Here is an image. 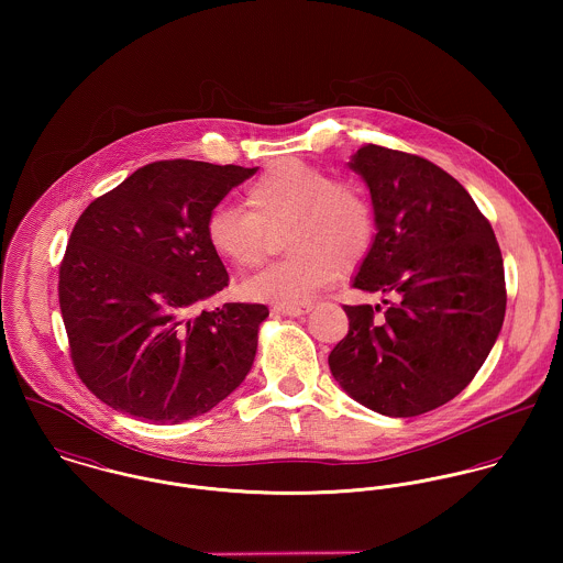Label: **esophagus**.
Returning <instances> with one entry per match:
<instances>
[{
    "label": "esophagus",
    "instance_id": "esophagus-1",
    "mask_svg": "<svg viewBox=\"0 0 563 563\" xmlns=\"http://www.w3.org/2000/svg\"><path fill=\"white\" fill-rule=\"evenodd\" d=\"M312 310V306H275V312L284 314V317H303Z\"/></svg>",
    "mask_w": 563,
    "mask_h": 563
}]
</instances>
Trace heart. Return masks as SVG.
I'll return each mask as SVG.
<instances>
[{
  "label": "heart",
  "instance_id": "1",
  "mask_svg": "<svg viewBox=\"0 0 563 563\" xmlns=\"http://www.w3.org/2000/svg\"><path fill=\"white\" fill-rule=\"evenodd\" d=\"M249 210L217 206L206 221L212 253L232 268H253L273 234L286 230L290 257L260 268L241 284L249 301L299 306L357 268L377 234L366 190L335 179L327 168L286 158L266 166L244 190Z\"/></svg>",
  "mask_w": 563,
  "mask_h": 563
}]
</instances>
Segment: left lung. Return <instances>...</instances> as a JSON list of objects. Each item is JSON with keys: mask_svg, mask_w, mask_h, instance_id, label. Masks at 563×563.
Listing matches in <instances>:
<instances>
[{"mask_svg": "<svg viewBox=\"0 0 563 563\" xmlns=\"http://www.w3.org/2000/svg\"><path fill=\"white\" fill-rule=\"evenodd\" d=\"M349 166L366 181L375 244L353 288L388 310L344 306L349 333L329 353L340 388L364 407L409 418L455 399L505 319V273L492 225L468 190L433 162L366 145Z\"/></svg>", "mask_w": 563, "mask_h": 563, "instance_id": "1", "label": "left lung"}]
</instances>
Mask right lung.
Masks as SVG:
<instances>
[{
	"instance_id": "1",
	"label": "right lung",
	"mask_w": 563,
	"mask_h": 563,
	"mask_svg": "<svg viewBox=\"0 0 563 563\" xmlns=\"http://www.w3.org/2000/svg\"><path fill=\"white\" fill-rule=\"evenodd\" d=\"M257 166L152 162L81 212L60 264V312L86 388L117 411L177 424L249 375L260 303H203L228 286L208 214Z\"/></svg>"
}]
</instances>
